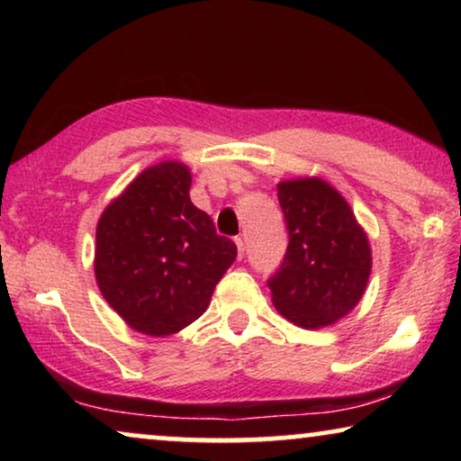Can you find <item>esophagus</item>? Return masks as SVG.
Wrapping results in <instances>:
<instances>
[{
	"mask_svg": "<svg viewBox=\"0 0 461 461\" xmlns=\"http://www.w3.org/2000/svg\"><path fill=\"white\" fill-rule=\"evenodd\" d=\"M236 246H238V258L241 260L246 254V244H244V238H236Z\"/></svg>",
	"mask_w": 461,
	"mask_h": 461,
	"instance_id": "34e87169",
	"label": "esophagus"
}]
</instances>
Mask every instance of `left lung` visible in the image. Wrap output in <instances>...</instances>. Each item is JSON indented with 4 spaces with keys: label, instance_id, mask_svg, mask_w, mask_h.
<instances>
[{
    "label": "left lung",
    "instance_id": "1",
    "mask_svg": "<svg viewBox=\"0 0 461 461\" xmlns=\"http://www.w3.org/2000/svg\"><path fill=\"white\" fill-rule=\"evenodd\" d=\"M288 246L268 278L272 303L288 321L307 330L348 315L368 285L372 254L346 199L321 178L278 185Z\"/></svg>",
    "mask_w": 461,
    "mask_h": 461
}]
</instances>
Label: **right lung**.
<instances>
[{
	"mask_svg": "<svg viewBox=\"0 0 461 461\" xmlns=\"http://www.w3.org/2000/svg\"><path fill=\"white\" fill-rule=\"evenodd\" d=\"M191 173L160 162L138 175L97 223L95 278L131 330L162 338L209 307L215 285L238 256L191 203Z\"/></svg>",
	"mask_w": 461,
	"mask_h": 461,
	"instance_id": "obj_1",
	"label": "right lung"
}]
</instances>
